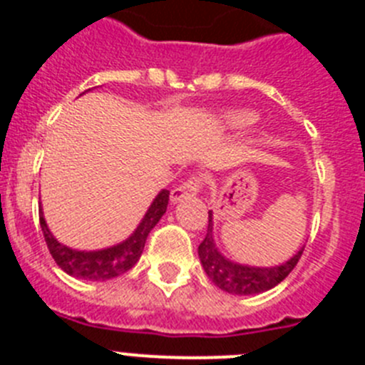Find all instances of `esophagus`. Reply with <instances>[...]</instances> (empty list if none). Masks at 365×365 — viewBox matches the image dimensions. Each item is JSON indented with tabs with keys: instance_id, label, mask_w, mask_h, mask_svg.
Segmentation results:
<instances>
[{
	"instance_id": "obj_1",
	"label": "esophagus",
	"mask_w": 365,
	"mask_h": 365,
	"mask_svg": "<svg viewBox=\"0 0 365 365\" xmlns=\"http://www.w3.org/2000/svg\"><path fill=\"white\" fill-rule=\"evenodd\" d=\"M199 188H201V179H199L197 175H192L190 179H186L182 185L177 186L175 190H172L170 199H172V202H179L186 197H193V195L199 192Z\"/></svg>"
}]
</instances>
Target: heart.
<instances>
[{"label":"heart","mask_w":365,"mask_h":365,"mask_svg":"<svg viewBox=\"0 0 365 365\" xmlns=\"http://www.w3.org/2000/svg\"><path fill=\"white\" fill-rule=\"evenodd\" d=\"M225 120H227V124L230 125V128H234V130H245V128H248V125H252L254 117L250 115V113L232 111L225 117Z\"/></svg>","instance_id":"b5f03b06"}]
</instances>
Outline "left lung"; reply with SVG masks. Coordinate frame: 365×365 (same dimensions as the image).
Wrapping results in <instances>:
<instances>
[{
  "instance_id": "left-lung-1",
  "label": "left lung",
  "mask_w": 365,
  "mask_h": 365,
  "mask_svg": "<svg viewBox=\"0 0 365 365\" xmlns=\"http://www.w3.org/2000/svg\"><path fill=\"white\" fill-rule=\"evenodd\" d=\"M212 215L214 214L210 210L208 212V230H206L202 243L199 245V259H201L206 276L221 291L240 296L259 294V292L269 291L278 283H282L292 272V269L298 265L305 247L299 248L291 259L276 267H248L227 259L215 247L214 217Z\"/></svg>"
}]
</instances>
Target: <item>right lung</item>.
Wrapping results in <instances>:
<instances>
[{
  "label": "right lung",
  "mask_w": 365,
  "mask_h": 365,
  "mask_svg": "<svg viewBox=\"0 0 365 365\" xmlns=\"http://www.w3.org/2000/svg\"><path fill=\"white\" fill-rule=\"evenodd\" d=\"M168 201H170V192L163 190L153 199V202L148 208L146 215H144V219L137 227V230L128 240L122 241V243L113 245L109 248H102V250H89L87 252V250H74V248L58 243V240L51 234L49 227L45 222L41 208L40 227L41 232H43L45 243H47L51 256H53L56 265L63 272L74 276V278L87 279V282H108V279L117 278L120 274L128 272L140 259L148 234L164 215L168 208Z\"/></svg>",
  "instance_id": "1"
}]
</instances>
